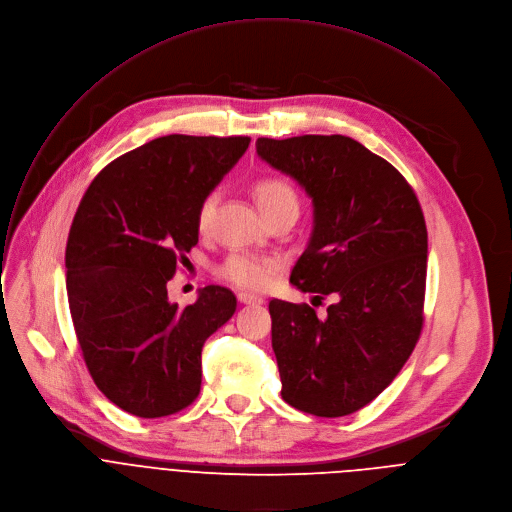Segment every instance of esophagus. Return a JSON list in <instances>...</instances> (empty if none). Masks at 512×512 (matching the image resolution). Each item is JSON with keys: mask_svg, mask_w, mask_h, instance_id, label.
Here are the masks:
<instances>
[{"mask_svg": "<svg viewBox=\"0 0 512 512\" xmlns=\"http://www.w3.org/2000/svg\"><path fill=\"white\" fill-rule=\"evenodd\" d=\"M238 301L242 305H262L264 299L258 297V295H252V293H238Z\"/></svg>", "mask_w": 512, "mask_h": 512, "instance_id": "1", "label": "esophagus"}]
</instances>
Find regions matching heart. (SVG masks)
<instances>
[{
	"label": "heart",
	"instance_id": "b5f03b06",
	"mask_svg": "<svg viewBox=\"0 0 512 512\" xmlns=\"http://www.w3.org/2000/svg\"><path fill=\"white\" fill-rule=\"evenodd\" d=\"M254 197H256V203L266 219L280 211H287V209L299 211V197H297L295 189L291 187V183H287L285 179L266 177V179L256 181ZM213 205H215V195H207L201 201V205L197 209V225L199 227L207 225ZM274 270H276L274 258L236 252L223 260V264L217 268V274L225 280L234 282V285H238L242 289L260 291V289L268 287Z\"/></svg>",
	"mask_w": 512,
	"mask_h": 512
}]
</instances>
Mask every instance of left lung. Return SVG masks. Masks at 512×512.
Returning a JSON list of instances; mask_svg holds the SVG:
<instances>
[{
    "label": "left lung",
    "instance_id": "left-lung-1",
    "mask_svg": "<svg viewBox=\"0 0 512 512\" xmlns=\"http://www.w3.org/2000/svg\"><path fill=\"white\" fill-rule=\"evenodd\" d=\"M258 156L313 203V230L291 282L309 305L272 299L282 399L317 417L366 407L394 380L421 333L427 227L415 191L390 162L348 136L258 138Z\"/></svg>",
    "mask_w": 512,
    "mask_h": 512
}]
</instances>
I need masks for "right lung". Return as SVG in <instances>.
Segmentation results:
<instances>
[{"instance_id":"obj_1","label":"right lung","mask_w":512,"mask_h":512,"mask_svg":"<svg viewBox=\"0 0 512 512\" xmlns=\"http://www.w3.org/2000/svg\"><path fill=\"white\" fill-rule=\"evenodd\" d=\"M248 144L162 136L107 164L81 199L65 252L69 309L93 382L130 415L189 407L205 339L236 313L230 289L209 285L181 309L166 282L199 242L201 201Z\"/></svg>"}]
</instances>
